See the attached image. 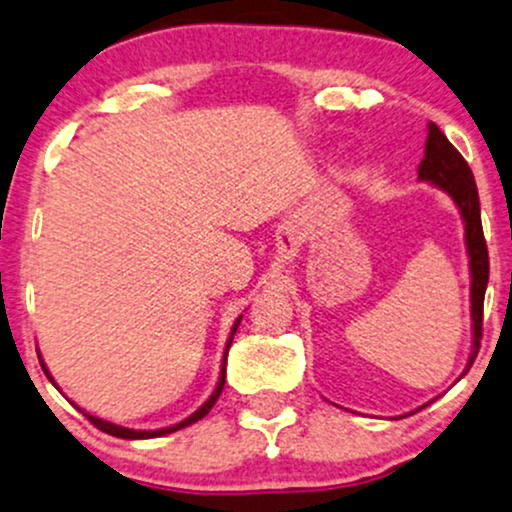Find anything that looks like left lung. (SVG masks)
I'll use <instances>...</instances> for the list:
<instances>
[{
	"label": "left lung",
	"instance_id": "left-lung-1",
	"mask_svg": "<svg viewBox=\"0 0 512 512\" xmlns=\"http://www.w3.org/2000/svg\"><path fill=\"white\" fill-rule=\"evenodd\" d=\"M419 178L440 187L452 197V202L460 209L464 221V240H467L469 252V272H472V354H469V366L479 354L481 322H484V293L489 284V250H486L484 228H481V209L479 192L474 182L472 168L467 166L460 151L448 142L440 129L428 125V139L424 161L419 166Z\"/></svg>",
	"mask_w": 512,
	"mask_h": 512
}]
</instances>
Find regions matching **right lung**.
I'll return each instance as SVG.
<instances>
[{"label":"right lung","mask_w":512,"mask_h":512,"mask_svg":"<svg viewBox=\"0 0 512 512\" xmlns=\"http://www.w3.org/2000/svg\"><path fill=\"white\" fill-rule=\"evenodd\" d=\"M240 320H243V317H238L236 320V325H233V332H231V339H228V344H226V354H223V363H221V375H219V385H216V390L211 392V397L207 399V402L202 404V407H199L195 414L192 416H187L185 421H180V424H175V426H168V428H158V431H134V428H125V426H117V424H110V421H103V419H96V416H91V414H86L88 416V421H91L93 426L96 428H101L103 433H110V436H117V438H127V440H142V438H158V436H166V433H173V431H180V428H185V426H190V424H195V421H199V419H204V416L209 414V409L214 407L216 404V399H219V395H221V390H223V383H226V356H228V349H231V342H233V334H236V330H238V325H240ZM40 358V356H38ZM40 366H43V370H45V375H48V378L52 380V375L48 373V368H45V363L40 361ZM52 385H55V380H52ZM57 387V385H55Z\"/></svg>","instance_id":"right-lung-1"}]
</instances>
